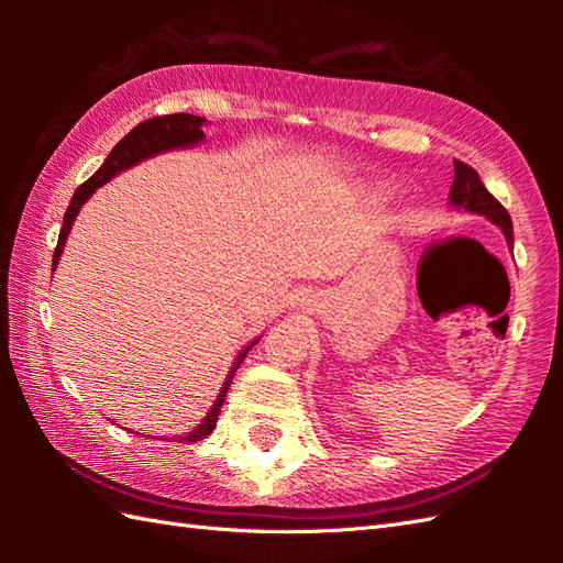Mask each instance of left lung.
Wrapping results in <instances>:
<instances>
[{"mask_svg": "<svg viewBox=\"0 0 563 563\" xmlns=\"http://www.w3.org/2000/svg\"><path fill=\"white\" fill-rule=\"evenodd\" d=\"M450 202L470 212L484 214L486 220H492L498 230L504 232L508 244L512 242V220L508 210L488 194L479 174H476L470 164H464L460 159H454V181L450 188Z\"/></svg>", "mask_w": 563, "mask_h": 563, "instance_id": "1", "label": "left lung"}]
</instances>
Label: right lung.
I'll use <instances>...</instances> for the list:
<instances>
[{"mask_svg": "<svg viewBox=\"0 0 563 563\" xmlns=\"http://www.w3.org/2000/svg\"><path fill=\"white\" fill-rule=\"evenodd\" d=\"M202 125H206V118L200 115H190V113H174V115H157V118H150V121H142L140 125H135L130 133L118 142V145L111 150L109 157L101 164V169L93 174L91 178H87L77 190L75 196L69 200V208L65 212V220H63V230H59L57 236V246H55V254H53V271L59 261V254H63V246L67 242V234L71 230V222H75L77 212L81 210L84 202L87 198L97 190L99 186H103L106 181H111L115 174H121L130 166H135L137 162L154 157V154L166 152V150H176V147H190V145H198V142L206 137L202 133ZM256 343V341H254ZM254 343L246 345V349L239 353L234 367L230 369V375H227L224 387L220 391L218 401L212 404L210 413L202 418L200 426L190 430V433L181 435V442H198L202 438H208L214 426H218V416H220V406L227 397V389H230V382L236 373V367L242 365V361L246 357L249 349H254Z\"/></svg>", "mask_w": 563, "mask_h": 563, "instance_id": "right-lung-1", "label": "right lung"}]
</instances>
